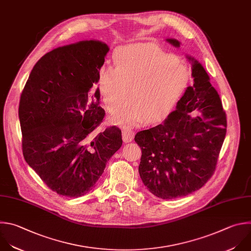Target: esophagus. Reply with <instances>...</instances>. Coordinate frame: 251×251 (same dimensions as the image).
Masks as SVG:
<instances>
[{
  "label": "esophagus",
  "instance_id": "1",
  "mask_svg": "<svg viewBox=\"0 0 251 251\" xmlns=\"http://www.w3.org/2000/svg\"><path fill=\"white\" fill-rule=\"evenodd\" d=\"M134 132L129 129H124L122 131V139L124 143H129L134 139Z\"/></svg>",
  "mask_w": 251,
  "mask_h": 251
}]
</instances>
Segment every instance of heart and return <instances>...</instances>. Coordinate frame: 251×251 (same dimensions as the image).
Returning <instances> with one entry per match:
<instances>
[{
    "label": "heart",
    "instance_id": "b5f03b06",
    "mask_svg": "<svg viewBox=\"0 0 251 251\" xmlns=\"http://www.w3.org/2000/svg\"><path fill=\"white\" fill-rule=\"evenodd\" d=\"M114 64L100 69L98 85L109 112L119 110L130 93L132 100L111 118L121 126L134 127L148 119L165 117L185 93L191 77L189 69L173 54L150 44L121 48Z\"/></svg>",
    "mask_w": 251,
    "mask_h": 251
}]
</instances>
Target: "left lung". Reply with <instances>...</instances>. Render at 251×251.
I'll list each match as a JSON object with an SVG mask.
<instances>
[{
  "mask_svg": "<svg viewBox=\"0 0 251 251\" xmlns=\"http://www.w3.org/2000/svg\"><path fill=\"white\" fill-rule=\"evenodd\" d=\"M176 47L180 43L166 39ZM192 62L193 87L163 122L140 131L135 142L142 151L139 174L151 193L161 199L183 197L203 187L215 173L226 133L221 99L203 66ZM195 109L202 113L193 118Z\"/></svg>",
  "mask_w": 251,
  "mask_h": 251,
  "instance_id": "1",
  "label": "left lung"
}]
</instances>
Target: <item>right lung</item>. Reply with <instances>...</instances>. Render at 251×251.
Returning a JSON list of instances; mask_svg holds the SVG:
<instances>
[{
	"label": "right lung",
	"instance_id": "1",
	"mask_svg": "<svg viewBox=\"0 0 251 251\" xmlns=\"http://www.w3.org/2000/svg\"><path fill=\"white\" fill-rule=\"evenodd\" d=\"M109 48L97 40L56 48L34 65L20 100L25 161L54 192L79 197L92 190L122 145L121 130L97 134L105 111L100 105V70Z\"/></svg>",
	"mask_w": 251,
	"mask_h": 251
}]
</instances>
